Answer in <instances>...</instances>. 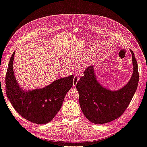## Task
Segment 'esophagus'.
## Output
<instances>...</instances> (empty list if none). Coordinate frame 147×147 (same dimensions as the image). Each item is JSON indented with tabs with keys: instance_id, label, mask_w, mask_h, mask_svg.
Masks as SVG:
<instances>
[{
	"instance_id": "obj_1",
	"label": "esophagus",
	"mask_w": 147,
	"mask_h": 147,
	"mask_svg": "<svg viewBox=\"0 0 147 147\" xmlns=\"http://www.w3.org/2000/svg\"><path fill=\"white\" fill-rule=\"evenodd\" d=\"M78 80H79L78 77H77V75H75V76L74 78V80H73V86H74L77 85V83Z\"/></svg>"
}]
</instances>
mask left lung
<instances>
[{"instance_id":"left-lung-1","label":"left lung","mask_w":147,"mask_h":147,"mask_svg":"<svg viewBox=\"0 0 147 147\" xmlns=\"http://www.w3.org/2000/svg\"><path fill=\"white\" fill-rule=\"evenodd\" d=\"M133 74L129 82L122 88L111 91L102 86L97 80L94 67H87L77 83L79 102L83 114L94 124H105L119 117L124 113L136 92L139 75L134 53Z\"/></svg>"}]
</instances>
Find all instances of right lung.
I'll list each match as a JSON object with an SVG mask.
<instances>
[{
    "mask_svg": "<svg viewBox=\"0 0 147 147\" xmlns=\"http://www.w3.org/2000/svg\"><path fill=\"white\" fill-rule=\"evenodd\" d=\"M15 53L5 76L7 96L16 111L25 119L38 124H47L60 110L67 93L72 86L74 75L59 78L43 88L25 91L18 85L14 75Z\"/></svg>",
    "mask_w": 147,
    "mask_h": 147,
    "instance_id": "right-lung-1",
    "label": "right lung"
}]
</instances>
